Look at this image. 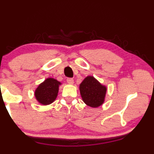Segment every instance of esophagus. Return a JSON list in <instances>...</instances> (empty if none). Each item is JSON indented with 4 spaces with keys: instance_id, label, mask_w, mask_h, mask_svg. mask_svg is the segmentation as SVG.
<instances>
[{
    "instance_id": "esophagus-1",
    "label": "esophagus",
    "mask_w": 154,
    "mask_h": 154,
    "mask_svg": "<svg viewBox=\"0 0 154 154\" xmlns=\"http://www.w3.org/2000/svg\"><path fill=\"white\" fill-rule=\"evenodd\" d=\"M66 81H67V83H68L69 84H71V85H72V84H73V83H74V81H73V79H70V78H69V79H67Z\"/></svg>"
}]
</instances>
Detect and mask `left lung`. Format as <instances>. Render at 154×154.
Wrapping results in <instances>:
<instances>
[{"instance_id":"obj_1","label":"left lung","mask_w":154,"mask_h":154,"mask_svg":"<svg viewBox=\"0 0 154 154\" xmlns=\"http://www.w3.org/2000/svg\"><path fill=\"white\" fill-rule=\"evenodd\" d=\"M82 100L86 105L97 108L104 104L107 88L92 75H88L79 85Z\"/></svg>"}]
</instances>
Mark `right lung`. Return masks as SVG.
I'll return each mask as SVG.
<instances>
[{"label":"right lung","instance_id":"add662e5","mask_svg":"<svg viewBox=\"0 0 154 154\" xmlns=\"http://www.w3.org/2000/svg\"><path fill=\"white\" fill-rule=\"evenodd\" d=\"M62 83L53 78H48L40 83L35 90L34 95L37 102L42 105H49L57 97L59 88Z\"/></svg>","mask_w":154,"mask_h":154}]
</instances>
